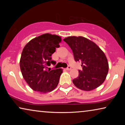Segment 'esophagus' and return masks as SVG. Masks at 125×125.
<instances>
[{
    "label": "esophagus",
    "mask_w": 125,
    "mask_h": 125,
    "mask_svg": "<svg viewBox=\"0 0 125 125\" xmlns=\"http://www.w3.org/2000/svg\"><path fill=\"white\" fill-rule=\"evenodd\" d=\"M66 70H68V71H69V70H71L72 68H71V66H68V67L66 68Z\"/></svg>",
    "instance_id": "1"
}]
</instances>
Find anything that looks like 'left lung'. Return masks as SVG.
I'll return each instance as SVG.
<instances>
[{
    "label": "left lung",
    "mask_w": 125,
    "mask_h": 125,
    "mask_svg": "<svg viewBox=\"0 0 125 125\" xmlns=\"http://www.w3.org/2000/svg\"><path fill=\"white\" fill-rule=\"evenodd\" d=\"M73 53L75 61L81 62L83 69L73 83L80 89L90 91L100 86L109 71L107 60L102 51L92 41L82 36L64 39Z\"/></svg>",
    "instance_id": "8db88e82"
}]
</instances>
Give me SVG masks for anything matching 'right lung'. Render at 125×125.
I'll return each mask as SVG.
<instances>
[{"mask_svg": "<svg viewBox=\"0 0 125 125\" xmlns=\"http://www.w3.org/2000/svg\"><path fill=\"white\" fill-rule=\"evenodd\" d=\"M59 36L45 33L35 37L24 48L20 67L24 78L35 91L45 93L54 90L59 83L62 69L48 70V66L54 65L51 56L60 47Z\"/></svg>", "mask_w": 125, "mask_h": 125, "instance_id": "add662e5", "label": "right lung"}]
</instances>
